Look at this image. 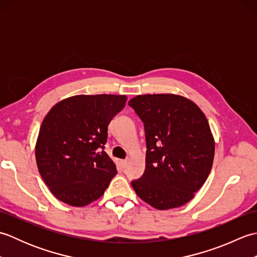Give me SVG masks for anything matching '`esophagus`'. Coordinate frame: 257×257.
I'll return each instance as SVG.
<instances>
[{"mask_svg":"<svg viewBox=\"0 0 257 257\" xmlns=\"http://www.w3.org/2000/svg\"><path fill=\"white\" fill-rule=\"evenodd\" d=\"M128 163H129L128 160H122V161H121V167H122V168H127Z\"/></svg>","mask_w":257,"mask_h":257,"instance_id":"1","label":"esophagus"}]
</instances>
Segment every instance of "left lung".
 <instances>
[{"label": "left lung", "instance_id": "8db88e82", "mask_svg": "<svg viewBox=\"0 0 257 257\" xmlns=\"http://www.w3.org/2000/svg\"><path fill=\"white\" fill-rule=\"evenodd\" d=\"M128 105L144 122L146 169L133 180L136 193L158 210L179 207L206 181L214 158V139L201 109L172 94L139 95Z\"/></svg>", "mask_w": 257, "mask_h": 257}]
</instances>
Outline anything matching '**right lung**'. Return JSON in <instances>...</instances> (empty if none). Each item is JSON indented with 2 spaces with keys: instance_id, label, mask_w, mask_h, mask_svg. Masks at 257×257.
Here are the masks:
<instances>
[{
  "instance_id": "1",
  "label": "right lung",
  "mask_w": 257,
  "mask_h": 257,
  "mask_svg": "<svg viewBox=\"0 0 257 257\" xmlns=\"http://www.w3.org/2000/svg\"><path fill=\"white\" fill-rule=\"evenodd\" d=\"M124 95H78L54 106L41 125L37 168L64 203L84 206L99 199L117 174L105 152L108 124L121 111Z\"/></svg>"
}]
</instances>
